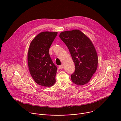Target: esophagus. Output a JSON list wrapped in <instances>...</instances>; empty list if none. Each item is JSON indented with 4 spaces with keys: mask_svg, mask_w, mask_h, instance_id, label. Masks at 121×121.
Masks as SVG:
<instances>
[{
    "mask_svg": "<svg viewBox=\"0 0 121 121\" xmlns=\"http://www.w3.org/2000/svg\"><path fill=\"white\" fill-rule=\"evenodd\" d=\"M59 69H63V65H60V66H59Z\"/></svg>",
    "mask_w": 121,
    "mask_h": 121,
    "instance_id": "1",
    "label": "esophagus"
}]
</instances>
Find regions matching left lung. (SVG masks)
I'll return each mask as SVG.
<instances>
[{"instance_id":"obj_1","label":"left lung","mask_w":121,"mask_h":121,"mask_svg":"<svg viewBox=\"0 0 121 121\" xmlns=\"http://www.w3.org/2000/svg\"><path fill=\"white\" fill-rule=\"evenodd\" d=\"M60 38L69 50L75 71L71 79L75 84L82 86L90 81L97 70L98 56L90 39L79 30L63 31Z\"/></svg>"}]
</instances>
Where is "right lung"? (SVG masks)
I'll use <instances>...</instances> for the list:
<instances>
[{
  "mask_svg": "<svg viewBox=\"0 0 121 121\" xmlns=\"http://www.w3.org/2000/svg\"><path fill=\"white\" fill-rule=\"evenodd\" d=\"M57 32L43 31L31 42L28 53L30 74L35 81L44 86H51L55 83L57 68L49 54L50 48Z\"/></svg>",
  "mask_w": 121,
  "mask_h": 121,
  "instance_id": "obj_1",
  "label": "right lung"
}]
</instances>
